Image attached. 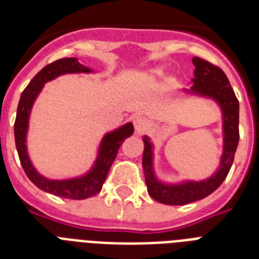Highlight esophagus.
<instances>
[{
  "label": "esophagus",
  "mask_w": 259,
  "mask_h": 259,
  "mask_svg": "<svg viewBox=\"0 0 259 259\" xmlns=\"http://www.w3.org/2000/svg\"><path fill=\"white\" fill-rule=\"evenodd\" d=\"M134 123V129H136V133L141 134L144 130L146 129V125H148V122H146L145 118L142 117H136L133 119Z\"/></svg>",
  "instance_id": "34e87169"
}]
</instances>
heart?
Here are the masks:
<instances>
[{
    "instance_id": "heart-1",
    "label": "heart",
    "mask_w": 259,
    "mask_h": 259,
    "mask_svg": "<svg viewBox=\"0 0 259 259\" xmlns=\"http://www.w3.org/2000/svg\"><path fill=\"white\" fill-rule=\"evenodd\" d=\"M164 72H165V70H164L162 67H156V68H153V70H150L149 75L152 76V78L158 79V78H161L162 75H164Z\"/></svg>"
}]
</instances>
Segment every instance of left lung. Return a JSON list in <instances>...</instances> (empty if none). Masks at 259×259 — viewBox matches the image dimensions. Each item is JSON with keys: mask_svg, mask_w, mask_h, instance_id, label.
Masks as SVG:
<instances>
[{"mask_svg": "<svg viewBox=\"0 0 259 259\" xmlns=\"http://www.w3.org/2000/svg\"><path fill=\"white\" fill-rule=\"evenodd\" d=\"M195 66L191 89H183L187 97L211 99L219 106L222 113L223 152L217 170L203 180H183L166 183L158 179L154 170V145L148 136L142 137L144 154L142 168L145 175L148 192L158 203L169 205H184L204 199L219 188L233 165L234 156L239 142V102L226 74L207 60L192 58Z\"/></svg>", "mask_w": 259, "mask_h": 259, "instance_id": "1", "label": "left lung"}]
</instances>
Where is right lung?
<instances>
[{"label": "right lung", "mask_w": 259, "mask_h": 259, "mask_svg": "<svg viewBox=\"0 0 259 259\" xmlns=\"http://www.w3.org/2000/svg\"><path fill=\"white\" fill-rule=\"evenodd\" d=\"M93 72L94 71L91 68L80 64L76 58L59 59L56 62L44 67L30 80L26 89L22 91L20 102H18L17 115H16V122H14V140H16V148H17L18 157H20L22 168L25 170L28 179L37 188L44 192L56 195L59 197H64V199L82 200V199H87V197H91L101 192L102 185L107 177L110 166L117 157L119 146L134 132L132 122H127L117 129L107 132L99 142L97 158H95L94 164L86 173H83L80 176L55 180V179H48V177L42 176L41 173L34 168L29 153H28L26 138H28V130H29V118L32 107L41 93V90L44 89V84L62 76V75L93 74Z\"/></svg>", "instance_id": "obj_1"}]
</instances>
